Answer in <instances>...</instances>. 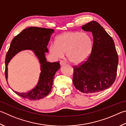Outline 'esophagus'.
<instances>
[{
  "label": "esophagus",
  "mask_w": 126,
  "mask_h": 126,
  "mask_svg": "<svg viewBox=\"0 0 126 126\" xmlns=\"http://www.w3.org/2000/svg\"><path fill=\"white\" fill-rule=\"evenodd\" d=\"M60 64H61V65H64V64H65V62L64 61H61V62H60Z\"/></svg>",
  "instance_id": "obj_1"
}]
</instances>
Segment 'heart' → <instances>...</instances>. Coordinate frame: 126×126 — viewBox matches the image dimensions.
Returning <instances> with one entry per match:
<instances>
[{
	"label": "heart",
	"instance_id": "b5f03b06",
	"mask_svg": "<svg viewBox=\"0 0 126 126\" xmlns=\"http://www.w3.org/2000/svg\"><path fill=\"white\" fill-rule=\"evenodd\" d=\"M93 42L90 36L79 32H68L59 35L49 47L50 53L56 58L67 53L68 61L74 64L85 62L92 52Z\"/></svg>",
	"mask_w": 126,
	"mask_h": 126
}]
</instances>
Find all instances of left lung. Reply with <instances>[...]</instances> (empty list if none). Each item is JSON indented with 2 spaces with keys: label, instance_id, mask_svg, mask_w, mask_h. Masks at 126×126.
Returning a JSON list of instances; mask_svg holds the SVG:
<instances>
[{
  "label": "left lung",
  "instance_id": "1",
  "mask_svg": "<svg viewBox=\"0 0 126 126\" xmlns=\"http://www.w3.org/2000/svg\"><path fill=\"white\" fill-rule=\"evenodd\" d=\"M81 28L92 32L93 47L85 62L73 66V83L83 93H99L109 88L115 81L117 52L112 38L97 22H90Z\"/></svg>",
  "mask_w": 126,
  "mask_h": 126
}]
</instances>
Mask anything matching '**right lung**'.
<instances>
[{
    "mask_svg": "<svg viewBox=\"0 0 126 126\" xmlns=\"http://www.w3.org/2000/svg\"><path fill=\"white\" fill-rule=\"evenodd\" d=\"M54 30L43 27H30L22 30L13 38L5 58V75L8 78V64L10 59L18 52L25 49L34 51L41 64V74L37 85L28 93H20L14 91L20 96L30 100L44 98L51 92L54 76L60 68L59 62H49L46 61L45 52H48L47 45L54 33ZM8 83V82H7Z\"/></svg>",
    "mask_w": 126,
    "mask_h": 126,
    "instance_id": "right-lung-1",
    "label": "right lung"
}]
</instances>
